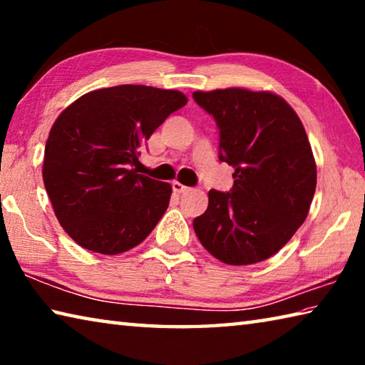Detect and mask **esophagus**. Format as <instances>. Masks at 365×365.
<instances>
[{
  "instance_id": "1",
  "label": "esophagus",
  "mask_w": 365,
  "mask_h": 365,
  "mask_svg": "<svg viewBox=\"0 0 365 365\" xmlns=\"http://www.w3.org/2000/svg\"><path fill=\"white\" fill-rule=\"evenodd\" d=\"M172 190H174V193H185V191H188L190 188L188 187H185V185H182L180 182H172Z\"/></svg>"
}]
</instances>
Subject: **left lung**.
Listing matches in <instances>:
<instances>
[{
  "label": "left lung",
  "instance_id": "left-lung-1",
  "mask_svg": "<svg viewBox=\"0 0 365 365\" xmlns=\"http://www.w3.org/2000/svg\"><path fill=\"white\" fill-rule=\"evenodd\" d=\"M195 101L219 127V159L235 169L228 193L209 191L193 220L201 245L230 265L265 261L306 220L317 169L302 122L270 91H195Z\"/></svg>",
  "mask_w": 365,
  "mask_h": 365
}]
</instances>
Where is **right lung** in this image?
Masks as SVG:
<instances>
[{"instance_id": "1", "label": "right lung", "mask_w": 365, "mask_h": 365, "mask_svg": "<svg viewBox=\"0 0 365 365\" xmlns=\"http://www.w3.org/2000/svg\"><path fill=\"white\" fill-rule=\"evenodd\" d=\"M187 101L177 90L119 85L90 91L59 114L46 140L43 182L77 245L120 255L158 225L172 187L132 165L153 132Z\"/></svg>"}]
</instances>
